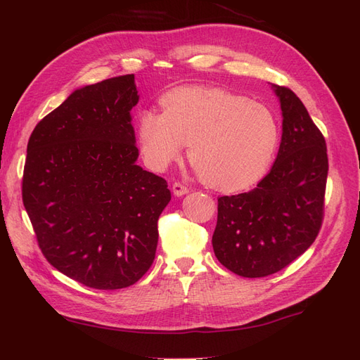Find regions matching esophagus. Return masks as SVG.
I'll list each match as a JSON object with an SVG mask.
<instances>
[{
    "mask_svg": "<svg viewBox=\"0 0 360 360\" xmlns=\"http://www.w3.org/2000/svg\"><path fill=\"white\" fill-rule=\"evenodd\" d=\"M189 192V189L186 186H183L181 183H174L172 184V193L176 195V197H183V195H186Z\"/></svg>",
    "mask_w": 360,
    "mask_h": 360,
    "instance_id": "1",
    "label": "esophagus"
}]
</instances>
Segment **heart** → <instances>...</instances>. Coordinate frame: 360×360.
Wrapping results in <instances>:
<instances>
[{
	"label": "heart",
	"instance_id": "obj_1",
	"mask_svg": "<svg viewBox=\"0 0 360 360\" xmlns=\"http://www.w3.org/2000/svg\"><path fill=\"white\" fill-rule=\"evenodd\" d=\"M162 112L143 110L136 138L146 165L165 171L189 144L188 158L209 186L250 188L269 169L279 146L275 112L261 102L210 86L188 85L160 99Z\"/></svg>",
	"mask_w": 360,
	"mask_h": 360
}]
</instances>
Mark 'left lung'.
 Instances as JSON below:
<instances>
[{"label": "left lung", "mask_w": 360, "mask_h": 360, "mask_svg": "<svg viewBox=\"0 0 360 360\" xmlns=\"http://www.w3.org/2000/svg\"><path fill=\"white\" fill-rule=\"evenodd\" d=\"M282 111L276 160L257 188L217 200L216 258L243 278L276 274L317 237L329 162L326 141L290 89L271 84Z\"/></svg>", "instance_id": "1"}]
</instances>
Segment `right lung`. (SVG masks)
<instances>
[{
  "label": "right lung",
  "mask_w": 360,
  "mask_h": 360,
  "mask_svg": "<svg viewBox=\"0 0 360 360\" xmlns=\"http://www.w3.org/2000/svg\"><path fill=\"white\" fill-rule=\"evenodd\" d=\"M135 76L76 89L27 147L22 201L43 255L97 290L134 285L153 264L167 181L136 165Z\"/></svg>",
  "instance_id": "1"
}]
</instances>
